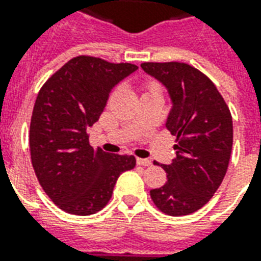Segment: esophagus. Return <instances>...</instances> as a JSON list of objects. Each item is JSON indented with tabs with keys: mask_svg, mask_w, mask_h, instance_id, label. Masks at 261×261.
Here are the masks:
<instances>
[{
	"mask_svg": "<svg viewBox=\"0 0 261 261\" xmlns=\"http://www.w3.org/2000/svg\"><path fill=\"white\" fill-rule=\"evenodd\" d=\"M137 164L142 165V166H149V165L152 164L149 159H144V158H137Z\"/></svg>",
	"mask_w": 261,
	"mask_h": 261,
	"instance_id": "esophagus-1",
	"label": "esophagus"
}]
</instances>
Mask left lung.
I'll return each mask as SVG.
<instances>
[{"instance_id":"8db88e82","label":"left lung","mask_w":261,"mask_h":261,"mask_svg":"<svg viewBox=\"0 0 261 261\" xmlns=\"http://www.w3.org/2000/svg\"><path fill=\"white\" fill-rule=\"evenodd\" d=\"M162 82L172 99L166 128L176 136V158L162 165L168 180L151 190L162 213L181 217L196 213L218 190L228 169L233 142L229 108L213 81L186 63H142Z\"/></svg>"}]
</instances>
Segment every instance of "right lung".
Returning <instances> with one entry per match:
<instances>
[{
	"label": "right lung",
	"mask_w": 261,
	"mask_h": 261,
	"mask_svg": "<svg viewBox=\"0 0 261 261\" xmlns=\"http://www.w3.org/2000/svg\"><path fill=\"white\" fill-rule=\"evenodd\" d=\"M138 67L78 56L54 72L39 91L29 131L37 180L51 201L74 215L100 211L119 176L136 166L133 155L93 149L96 123L114 86Z\"/></svg>",
	"instance_id": "1"
}]
</instances>
